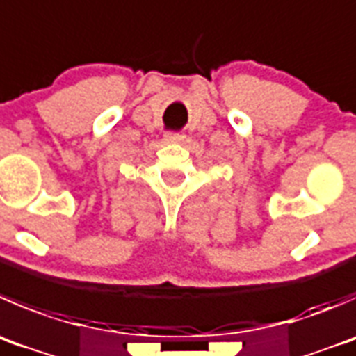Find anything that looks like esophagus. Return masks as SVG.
<instances>
[{
    "mask_svg": "<svg viewBox=\"0 0 356 356\" xmlns=\"http://www.w3.org/2000/svg\"><path fill=\"white\" fill-rule=\"evenodd\" d=\"M184 139H186L184 134H167V136H165V140L170 144H181L184 143Z\"/></svg>",
    "mask_w": 356,
    "mask_h": 356,
    "instance_id": "34e87169",
    "label": "esophagus"
}]
</instances>
